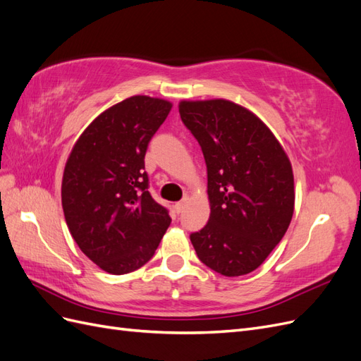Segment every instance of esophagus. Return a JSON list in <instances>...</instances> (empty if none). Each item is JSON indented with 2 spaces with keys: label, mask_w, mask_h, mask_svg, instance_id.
<instances>
[{
  "label": "esophagus",
  "mask_w": 361,
  "mask_h": 361,
  "mask_svg": "<svg viewBox=\"0 0 361 361\" xmlns=\"http://www.w3.org/2000/svg\"><path fill=\"white\" fill-rule=\"evenodd\" d=\"M183 206H185V202L182 200V202H178V203H174V211H176L178 214H180L182 211H183Z\"/></svg>",
  "instance_id": "34e87169"
}]
</instances>
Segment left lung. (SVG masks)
<instances>
[{"mask_svg":"<svg viewBox=\"0 0 361 361\" xmlns=\"http://www.w3.org/2000/svg\"><path fill=\"white\" fill-rule=\"evenodd\" d=\"M183 125L199 141L211 215L190 235L199 259L218 274L244 276L285 236L293 214L289 158L267 125L231 101H183Z\"/></svg>","mask_w":361,"mask_h":361,"instance_id":"1","label":"left lung"}]
</instances>
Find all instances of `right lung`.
I'll list each match as a JSON object with an SVG mask.
<instances>
[{
    "mask_svg": "<svg viewBox=\"0 0 361 361\" xmlns=\"http://www.w3.org/2000/svg\"><path fill=\"white\" fill-rule=\"evenodd\" d=\"M171 104L133 96L97 116L66 162L61 203L82 253L110 274H128L155 255L171 218L152 199L145 157Z\"/></svg>",
    "mask_w": 361,
    "mask_h": 361,
    "instance_id": "add662e5",
    "label": "right lung"
}]
</instances>
